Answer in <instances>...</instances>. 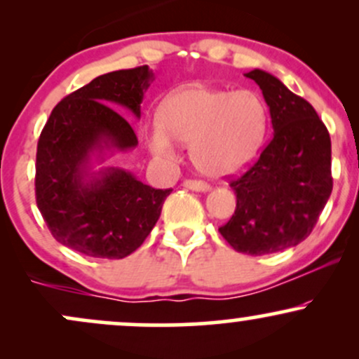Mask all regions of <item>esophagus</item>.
I'll return each instance as SVG.
<instances>
[{
	"mask_svg": "<svg viewBox=\"0 0 359 359\" xmlns=\"http://www.w3.org/2000/svg\"><path fill=\"white\" fill-rule=\"evenodd\" d=\"M184 187L189 189V191H196V192H208L211 189V185L208 182H203V180H184Z\"/></svg>",
	"mask_w": 359,
	"mask_h": 359,
	"instance_id": "esophagus-1",
	"label": "esophagus"
}]
</instances>
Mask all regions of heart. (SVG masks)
<instances>
[{
	"mask_svg": "<svg viewBox=\"0 0 359 359\" xmlns=\"http://www.w3.org/2000/svg\"><path fill=\"white\" fill-rule=\"evenodd\" d=\"M148 148L174 160L175 142L191 145L194 165L214 179L240 174L257 158L269 126V111L255 90L189 86L163 100Z\"/></svg>",
	"mask_w": 359,
	"mask_h": 359,
	"instance_id": "1",
	"label": "heart"
}]
</instances>
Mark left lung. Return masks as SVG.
Returning <instances> with one entry per match:
<instances>
[{"mask_svg": "<svg viewBox=\"0 0 359 359\" xmlns=\"http://www.w3.org/2000/svg\"><path fill=\"white\" fill-rule=\"evenodd\" d=\"M246 77L262 89L273 137L253 167L231 180L236 211L219 233L245 255H270L297 246L314 229L332 191L331 138L304 97L271 74Z\"/></svg>", "mask_w": 359, "mask_h": 359, "instance_id": "left-lung-1", "label": "left lung"}]
</instances>
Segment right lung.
I'll use <instances>...</instances> for the list:
<instances>
[{
    "label": "right lung",
    "instance_id": "obj_1",
    "mask_svg": "<svg viewBox=\"0 0 359 359\" xmlns=\"http://www.w3.org/2000/svg\"><path fill=\"white\" fill-rule=\"evenodd\" d=\"M154 81L148 65L96 77L53 108L40 135L36 205L60 245L93 258L119 259L142 246L172 189H154L119 167L94 170L114 151L138 145L128 119L140 118Z\"/></svg>",
    "mask_w": 359,
    "mask_h": 359
}]
</instances>
